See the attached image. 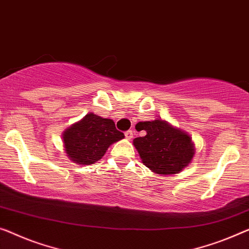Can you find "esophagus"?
<instances>
[{"label":"esophagus","instance_id":"obj_1","mask_svg":"<svg viewBox=\"0 0 249 249\" xmlns=\"http://www.w3.org/2000/svg\"><path fill=\"white\" fill-rule=\"evenodd\" d=\"M133 135H134V132H133L132 129H128V131L125 132V137L127 140H132L133 139Z\"/></svg>","mask_w":249,"mask_h":249}]
</instances>
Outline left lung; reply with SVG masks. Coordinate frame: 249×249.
<instances>
[{
    "mask_svg": "<svg viewBox=\"0 0 249 249\" xmlns=\"http://www.w3.org/2000/svg\"><path fill=\"white\" fill-rule=\"evenodd\" d=\"M137 131H145L144 136L133 141L144 165L158 174H174L182 171L195 154L190 136L173 128L161 120L140 122Z\"/></svg>",
    "mask_w": 249,
    "mask_h": 249,
    "instance_id": "obj_1",
    "label": "left lung"
}]
</instances>
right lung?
<instances>
[{"mask_svg":"<svg viewBox=\"0 0 249 249\" xmlns=\"http://www.w3.org/2000/svg\"><path fill=\"white\" fill-rule=\"evenodd\" d=\"M68 157L79 164H92L104 157L110 144L122 140L124 134L109 118L89 113L64 133Z\"/></svg>","mask_w":249,"mask_h":249,"instance_id":"obj_1","label":"right lung"}]
</instances>
